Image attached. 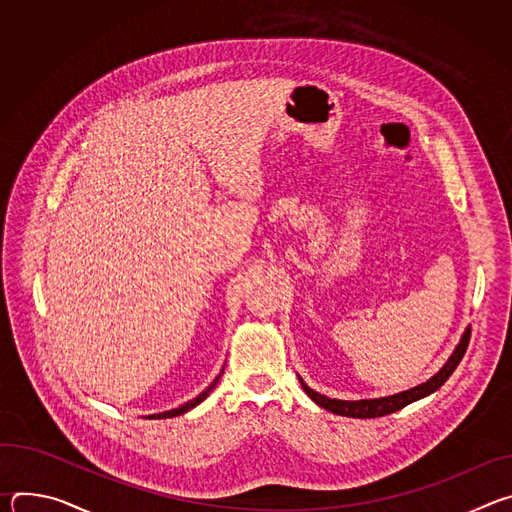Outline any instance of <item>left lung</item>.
<instances>
[{
  "label": "left lung",
  "mask_w": 512,
  "mask_h": 512,
  "mask_svg": "<svg viewBox=\"0 0 512 512\" xmlns=\"http://www.w3.org/2000/svg\"><path fill=\"white\" fill-rule=\"evenodd\" d=\"M468 340H470V328L464 330L460 342L456 344L454 352L450 354V358L446 360L444 367L437 371L431 379H427L425 383L413 387V389H407V391H401V393H395V395H389V397H379V399H358V401H344V399H330L314 389H310L302 377L300 383H302V389L308 393V397L324 407L326 411H332L336 415H344V417H358V419H371V417H383V415H389V413H395L399 409H403L405 405L413 403V401H419L431 393H435L437 389H440L448 379L450 375L456 371V367L460 364L466 348H468Z\"/></svg>",
  "instance_id": "8db88e82"
}]
</instances>
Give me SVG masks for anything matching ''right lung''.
I'll return each mask as SVG.
<instances>
[{
	"label": "right lung",
	"mask_w": 512,
	"mask_h": 512,
	"mask_svg": "<svg viewBox=\"0 0 512 512\" xmlns=\"http://www.w3.org/2000/svg\"><path fill=\"white\" fill-rule=\"evenodd\" d=\"M223 371H225V367L221 369V373H218L216 377H214V381L200 393V395H196L194 399H190V401H186V403H182L180 407H174V409H168V411H164V413H154V415H148L150 419H168V417H176V415H182V413H186V411H190V409H194L196 405H200L210 393H212V389L218 385V379H221V375H223Z\"/></svg>",
	"instance_id": "obj_1"
}]
</instances>
